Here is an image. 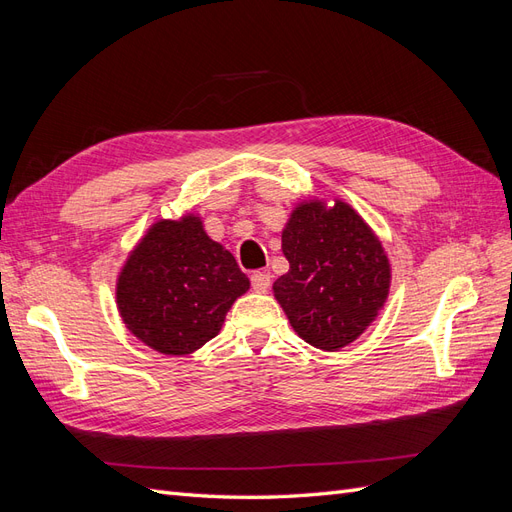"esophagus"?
<instances>
[{"instance_id": "34e87169", "label": "esophagus", "mask_w": 512, "mask_h": 512, "mask_svg": "<svg viewBox=\"0 0 512 512\" xmlns=\"http://www.w3.org/2000/svg\"><path fill=\"white\" fill-rule=\"evenodd\" d=\"M250 280H252V288L256 292H265L271 286V273L269 271H254Z\"/></svg>"}]
</instances>
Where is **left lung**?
I'll return each mask as SVG.
<instances>
[{
    "label": "left lung",
    "mask_w": 512,
    "mask_h": 512,
    "mask_svg": "<svg viewBox=\"0 0 512 512\" xmlns=\"http://www.w3.org/2000/svg\"><path fill=\"white\" fill-rule=\"evenodd\" d=\"M290 262L273 284L292 329L320 350L352 344L389 297L391 265L371 228L348 203L297 205L282 232Z\"/></svg>",
    "instance_id": "left-lung-1"
}]
</instances>
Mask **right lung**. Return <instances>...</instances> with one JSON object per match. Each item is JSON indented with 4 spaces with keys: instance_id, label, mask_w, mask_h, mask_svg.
Listing matches in <instances>:
<instances>
[{
    "instance_id": "obj_1",
    "label": "right lung",
    "mask_w": 512,
    "mask_h": 512,
    "mask_svg": "<svg viewBox=\"0 0 512 512\" xmlns=\"http://www.w3.org/2000/svg\"><path fill=\"white\" fill-rule=\"evenodd\" d=\"M247 288L235 256L190 213L156 222L134 247L117 280V309L143 344L183 356L220 333Z\"/></svg>"
}]
</instances>
